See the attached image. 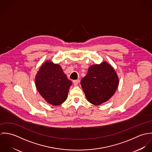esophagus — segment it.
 Wrapping results in <instances>:
<instances>
[{
  "label": "esophagus",
  "mask_w": 152,
  "mask_h": 152,
  "mask_svg": "<svg viewBox=\"0 0 152 152\" xmlns=\"http://www.w3.org/2000/svg\"><path fill=\"white\" fill-rule=\"evenodd\" d=\"M73 83L75 86H77L79 83V80H74L73 81Z\"/></svg>",
  "instance_id": "1"
}]
</instances>
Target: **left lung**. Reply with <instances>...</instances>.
Here are the masks:
<instances>
[{"label":"left lung","instance_id":"left-lung-1","mask_svg":"<svg viewBox=\"0 0 152 152\" xmlns=\"http://www.w3.org/2000/svg\"><path fill=\"white\" fill-rule=\"evenodd\" d=\"M119 78L113 68L104 61L90 66L81 85L87 100L99 105L108 101L116 92Z\"/></svg>","mask_w":152,"mask_h":152}]
</instances>
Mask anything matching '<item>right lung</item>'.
I'll list each match as a JSON object with an SVG mask.
<instances>
[{
  "mask_svg": "<svg viewBox=\"0 0 152 152\" xmlns=\"http://www.w3.org/2000/svg\"><path fill=\"white\" fill-rule=\"evenodd\" d=\"M35 83L42 97L54 106L60 105L65 101L72 85L61 66L50 61L42 65L36 75Z\"/></svg>",
  "mask_w": 152,
  "mask_h": 152,
  "instance_id": "1",
  "label": "right lung"
}]
</instances>
